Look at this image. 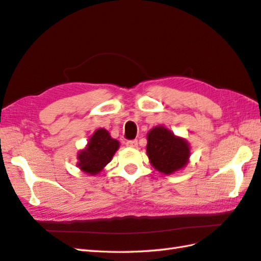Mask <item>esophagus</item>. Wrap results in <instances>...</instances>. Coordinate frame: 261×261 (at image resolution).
Returning <instances> with one entry per match:
<instances>
[{
	"instance_id": "obj_1",
	"label": "esophagus",
	"mask_w": 261,
	"mask_h": 261,
	"mask_svg": "<svg viewBox=\"0 0 261 261\" xmlns=\"http://www.w3.org/2000/svg\"><path fill=\"white\" fill-rule=\"evenodd\" d=\"M126 147L132 148V149H136L138 147V141L137 140H131V141H127L126 142Z\"/></svg>"
}]
</instances>
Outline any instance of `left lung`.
<instances>
[{
	"label": "left lung",
	"instance_id": "obj_1",
	"mask_svg": "<svg viewBox=\"0 0 261 261\" xmlns=\"http://www.w3.org/2000/svg\"><path fill=\"white\" fill-rule=\"evenodd\" d=\"M147 156L152 167L165 175L175 174L190 162L191 146L164 125L153 126L147 134Z\"/></svg>",
	"mask_w": 261,
	"mask_h": 261
}]
</instances>
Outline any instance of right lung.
<instances>
[{
  "label": "right lung",
  "instance_id": "add662e5",
  "mask_svg": "<svg viewBox=\"0 0 261 261\" xmlns=\"http://www.w3.org/2000/svg\"><path fill=\"white\" fill-rule=\"evenodd\" d=\"M119 147L120 142L113 139L107 129L99 127L88 139L85 148L77 153V167L85 174L97 175L112 160Z\"/></svg>",
  "mask_w": 261,
  "mask_h": 261
}]
</instances>
